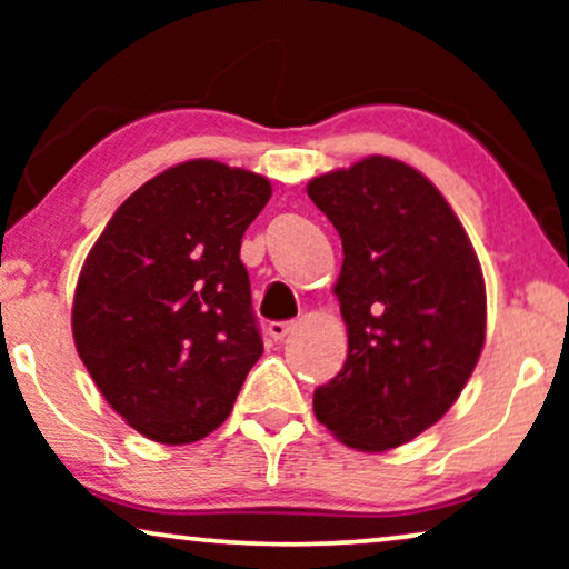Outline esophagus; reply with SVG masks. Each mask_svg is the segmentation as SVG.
<instances>
[{
  "label": "esophagus",
  "instance_id": "esophagus-1",
  "mask_svg": "<svg viewBox=\"0 0 569 569\" xmlns=\"http://www.w3.org/2000/svg\"><path fill=\"white\" fill-rule=\"evenodd\" d=\"M292 329H295L292 321H271L267 331H269V337L274 339V341H282L284 337H290Z\"/></svg>",
  "mask_w": 569,
  "mask_h": 569
}]
</instances>
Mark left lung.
Wrapping results in <instances>:
<instances>
[{
  "label": "left lung",
  "mask_w": 569,
  "mask_h": 569,
  "mask_svg": "<svg viewBox=\"0 0 569 569\" xmlns=\"http://www.w3.org/2000/svg\"><path fill=\"white\" fill-rule=\"evenodd\" d=\"M308 197L341 238L333 287L345 368L316 388L318 422L357 450L415 440L453 407L485 347V277L442 193L407 162L365 158Z\"/></svg>",
  "instance_id": "8db88e82"
}]
</instances>
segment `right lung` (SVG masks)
Returning <instances> with one entry per match:
<instances>
[{"label": "right lung", "instance_id": "obj_1", "mask_svg": "<svg viewBox=\"0 0 569 569\" xmlns=\"http://www.w3.org/2000/svg\"><path fill=\"white\" fill-rule=\"evenodd\" d=\"M269 197L271 183L251 170L181 162L139 186L84 259L77 352L144 438H207L261 357L240 240Z\"/></svg>", "mask_w": 569, "mask_h": 569}]
</instances>
